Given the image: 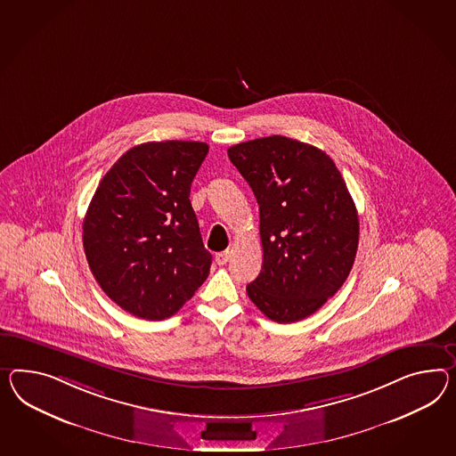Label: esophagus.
Listing matches in <instances>:
<instances>
[{
	"mask_svg": "<svg viewBox=\"0 0 456 456\" xmlns=\"http://www.w3.org/2000/svg\"><path fill=\"white\" fill-rule=\"evenodd\" d=\"M230 256H232V253H230V249H226V251H222V253H218L216 255V263L220 265V266H223V265H226L228 263V259H230Z\"/></svg>",
	"mask_w": 456,
	"mask_h": 456,
	"instance_id": "1",
	"label": "esophagus"
}]
</instances>
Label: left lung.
<instances>
[{"mask_svg": "<svg viewBox=\"0 0 456 456\" xmlns=\"http://www.w3.org/2000/svg\"><path fill=\"white\" fill-rule=\"evenodd\" d=\"M259 205L263 268L246 286L276 322H296L324 305L351 273L359 216L336 164L314 145L282 135L228 149Z\"/></svg>", "mask_w": 456, "mask_h": 456, "instance_id": "obj_1", "label": "left lung"}]
</instances>
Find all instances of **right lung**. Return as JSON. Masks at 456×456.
Instances as JSON below:
<instances>
[{"instance_id": "1", "label": "right lung", "mask_w": 456, "mask_h": 456, "mask_svg": "<svg viewBox=\"0 0 456 456\" xmlns=\"http://www.w3.org/2000/svg\"><path fill=\"white\" fill-rule=\"evenodd\" d=\"M205 142H147L101 180L82 223L84 251L102 291L124 311L162 321L210 274L190 187Z\"/></svg>"}]
</instances>
